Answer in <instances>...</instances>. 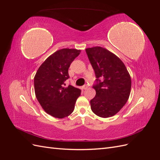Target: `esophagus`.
I'll return each mask as SVG.
<instances>
[{
  "mask_svg": "<svg viewBox=\"0 0 160 160\" xmlns=\"http://www.w3.org/2000/svg\"><path fill=\"white\" fill-rule=\"evenodd\" d=\"M82 88H83V89H87L88 88V84L84 85L83 86H82Z\"/></svg>",
  "mask_w": 160,
  "mask_h": 160,
  "instance_id": "1",
  "label": "esophagus"
}]
</instances>
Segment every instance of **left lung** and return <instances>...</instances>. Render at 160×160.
Instances as JSON below:
<instances>
[{
  "label": "left lung",
  "mask_w": 160,
  "mask_h": 160,
  "mask_svg": "<svg viewBox=\"0 0 160 160\" xmlns=\"http://www.w3.org/2000/svg\"><path fill=\"white\" fill-rule=\"evenodd\" d=\"M85 51L97 78L93 87L96 95L90 101L91 110L101 118L112 117L129 99L132 87L129 73L122 60L105 48L94 47Z\"/></svg>",
  "instance_id": "left-lung-1"
}]
</instances>
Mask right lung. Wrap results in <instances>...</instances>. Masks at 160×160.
<instances>
[{"label": "right lung", "mask_w": 160, "mask_h": 160, "mask_svg": "<svg viewBox=\"0 0 160 160\" xmlns=\"http://www.w3.org/2000/svg\"><path fill=\"white\" fill-rule=\"evenodd\" d=\"M81 50L62 49L42 62L34 78L36 98L42 109L56 118H64L72 113L81 89L65 81L69 78L68 69Z\"/></svg>", "instance_id": "add662e5"}]
</instances>
